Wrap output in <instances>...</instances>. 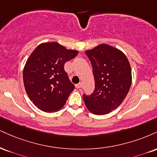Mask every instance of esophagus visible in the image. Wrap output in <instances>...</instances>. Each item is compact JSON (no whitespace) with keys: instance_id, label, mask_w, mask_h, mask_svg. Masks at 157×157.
<instances>
[{"instance_id":"1","label":"esophagus","mask_w":157,"mask_h":157,"mask_svg":"<svg viewBox=\"0 0 157 157\" xmlns=\"http://www.w3.org/2000/svg\"><path fill=\"white\" fill-rule=\"evenodd\" d=\"M82 83H81V82H80V83L75 85V87H76L77 88H82Z\"/></svg>"}]
</instances>
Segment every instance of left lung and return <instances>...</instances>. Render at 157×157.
<instances>
[{"mask_svg": "<svg viewBox=\"0 0 157 157\" xmlns=\"http://www.w3.org/2000/svg\"><path fill=\"white\" fill-rule=\"evenodd\" d=\"M90 60L95 89L90 96L83 95L90 113L105 115L116 109L125 99L132 84V70L125 54L107 44L86 51Z\"/></svg>", "mask_w": 157, "mask_h": 157, "instance_id": "1", "label": "left lung"}]
</instances>
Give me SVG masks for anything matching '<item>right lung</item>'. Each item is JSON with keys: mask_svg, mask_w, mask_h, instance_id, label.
I'll list each match as a JSON object with an SVG mask.
<instances>
[{"mask_svg": "<svg viewBox=\"0 0 157 157\" xmlns=\"http://www.w3.org/2000/svg\"><path fill=\"white\" fill-rule=\"evenodd\" d=\"M78 54L58 42L41 43L28 58L23 69L25 89L36 107L47 113L60 110L75 89L64 64Z\"/></svg>", "mask_w": 157, "mask_h": 157, "instance_id": "right-lung-1", "label": "right lung"}]
</instances>
